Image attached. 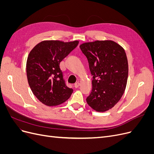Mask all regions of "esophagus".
<instances>
[{
	"instance_id": "esophagus-1",
	"label": "esophagus",
	"mask_w": 154,
	"mask_h": 154,
	"mask_svg": "<svg viewBox=\"0 0 154 154\" xmlns=\"http://www.w3.org/2000/svg\"><path fill=\"white\" fill-rule=\"evenodd\" d=\"M79 86H80V83L79 82H77L75 83V84H74V87L75 88H78Z\"/></svg>"
}]
</instances>
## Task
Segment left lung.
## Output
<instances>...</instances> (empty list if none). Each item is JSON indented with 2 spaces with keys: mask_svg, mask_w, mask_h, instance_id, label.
I'll return each mask as SVG.
<instances>
[{
  "mask_svg": "<svg viewBox=\"0 0 154 154\" xmlns=\"http://www.w3.org/2000/svg\"><path fill=\"white\" fill-rule=\"evenodd\" d=\"M88 60L92 89L87 103L97 112H105L120 100L127 86L128 65L124 49L112 40H96L80 45Z\"/></svg>",
  "mask_w": 154,
  "mask_h": 154,
  "instance_id": "obj_1",
  "label": "left lung"
}]
</instances>
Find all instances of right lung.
<instances>
[{
  "instance_id": "add662e5",
  "label": "right lung",
  "mask_w": 154,
  "mask_h": 154,
  "mask_svg": "<svg viewBox=\"0 0 154 154\" xmlns=\"http://www.w3.org/2000/svg\"><path fill=\"white\" fill-rule=\"evenodd\" d=\"M78 43V40H44L30 51L26 63L27 81L33 94L43 104L57 106L72 94L73 90L66 85L60 63Z\"/></svg>"
}]
</instances>
